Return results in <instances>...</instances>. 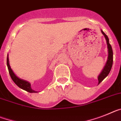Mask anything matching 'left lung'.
I'll return each mask as SVG.
<instances>
[{
	"instance_id": "8db88e82",
	"label": "left lung",
	"mask_w": 121,
	"mask_h": 121,
	"mask_svg": "<svg viewBox=\"0 0 121 121\" xmlns=\"http://www.w3.org/2000/svg\"><path fill=\"white\" fill-rule=\"evenodd\" d=\"M101 31L102 32V34L104 35L105 39H106V43H107L108 45V56L107 61L105 64V66H104V68L103 69L102 71L101 72V73L99 74L98 77V84H100L101 82H102L104 78L107 77L108 75L109 74V72L111 69V68H112V62H113V53H112V47H111V45L109 43V39L102 30H101Z\"/></svg>"
}]
</instances>
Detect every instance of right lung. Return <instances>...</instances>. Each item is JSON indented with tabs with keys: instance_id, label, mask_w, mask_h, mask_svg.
Returning a JSON list of instances; mask_svg holds the SVG:
<instances>
[{
	"instance_id": "obj_1",
	"label": "right lung",
	"mask_w": 121,
	"mask_h": 121,
	"mask_svg": "<svg viewBox=\"0 0 121 121\" xmlns=\"http://www.w3.org/2000/svg\"><path fill=\"white\" fill-rule=\"evenodd\" d=\"M7 67H8V69H9V74L10 75V77L12 78V79L13 80L14 82L17 84V86L21 88L23 90H26L27 92H29V93H36V91L32 90L31 87V84L27 81L25 80L21 79L18 77L16 76L13 71H12V68H11L10 64H9V55H7Z\"/></svg>"
}]
</instances>
